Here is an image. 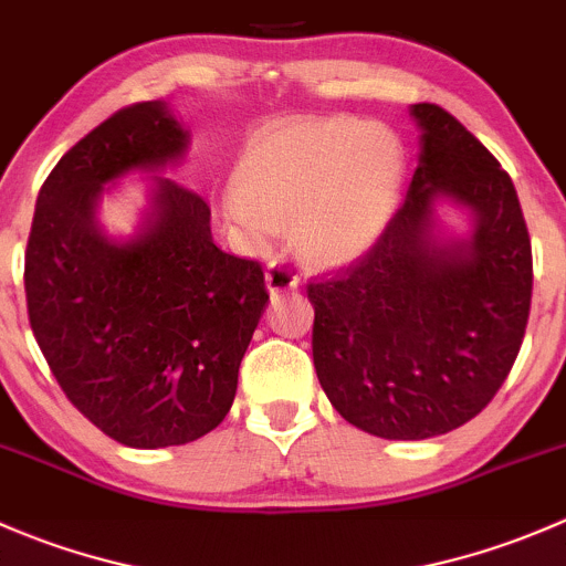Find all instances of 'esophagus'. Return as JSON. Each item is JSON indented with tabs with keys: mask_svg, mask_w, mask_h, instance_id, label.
I'll use <instances>...</instances> for the list:
<instances>
[{
	"mask_svg": "<svg viewBox=\"0 0 566 566\" xmlns=\"http://www.w3.org/2000/svg\"><path fill=\"white\" fill-rule=\"evenodd\" d=\"M301 284V279L295 276L293 268L282 260H273L265 271V287L271 295L287 293V290H295Z\"/></svg>",
	"mask_w": 566,
	"mask_h": 566,
	"instance_id": "34e87169",
	"label": "esophagus"
}]
</instances>
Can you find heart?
I'll use <instances>...</instances> for the list:
<instances>
[{
  "mask_svg": "<svg viewBox=\"0 0 566 566\" xmlns=\"http://www.w3.org/2000/svg\"><path fill=\"white\" fill-rule=\"evenodd\" d=\"M405 150L391 128L358 117L284 119L249 142L224 208L238 227L265 235L295 221L312 262L364 254L399 202Z\"/></svg>",
  "mask_w": 566,
  "mask_h": 566,
  "instance_id": "1",
  "label": "heart"
}]
</instances>
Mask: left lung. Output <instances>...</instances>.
I'll use <instances>...</instances> for the list:
<instances>
[{"label":"left lung","mask_w":566,"mask_h":566,"mask_svg":"<svg viewBox=\"0 0 566 566\" xmlns=\"http://www.w3.org/2000/svg\"><path fill=\"white\" fill-rule=\"evenodd\" d=\"M410 114L421 153L408 197L356 265L306 290L325 397L386 441L443 436L488 408L523 345L534 282L512 177L447 108ZM441 207L472 230L449 231Z\"/></svg>","instance_id":"obj_1"}]
</instances>
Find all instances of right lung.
<instances>
[{"mask_svg":"<svg viewBox=\"0 0 566 566\" xmlns=\"http://www.w3.org/2000/svg\"><path fill=\"white\" fill-rule=\"evenodd\" d=\"M191 134L164 101L112 114L45 177L27 243L30 325L65 397L134 449L197 441L230 413L268 306L260 262L227 254L210 208L167 169ZM150 174L130 237L97 221L106 192Z\"/></svg>","mask_w":566,"mask_h":566,"instance_id":"1","label":"right lung"}]
</instances>
